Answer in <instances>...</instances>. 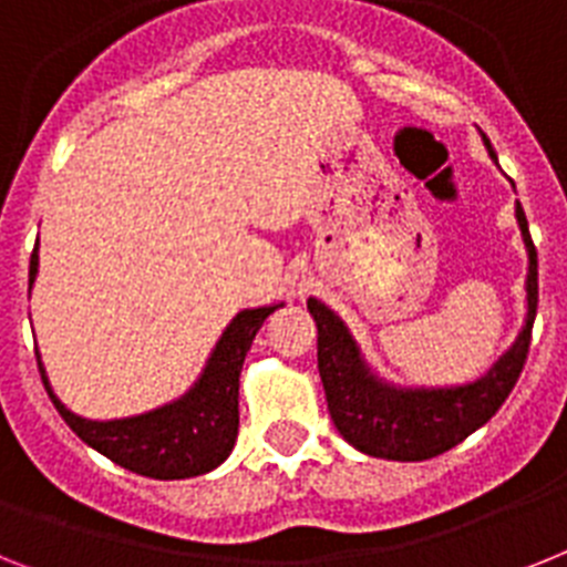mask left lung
<instances>
[{
    "instance_id": "left-lung-1",
    "label": "left lung",
    "mask_w": 567,
    "mask_h": 567,
    "mask_svg": "<svg viewBox=\"0 0 567 567\" xmlns=\"http://www.w3.org/2000/svg\"><path fill=\"white\" fill-rule=\"evenodd\" d=\"M489 161L496 152L482 135ZM516 225L527 254L525 276V326L513 346L489 365L482 378L455 386H398L372 369L360 342L334 308L320 299H308V311L317 322V369L326 389L328 412L337 432L354 450L386 461H426L458 446L464 437L482 430L507 394L516 386L539 302L536 247L530 241L527 218L516 202Z\"/></svg>"
}]
</instances>
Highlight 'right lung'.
Wrapping results in <instances>:
<instances>
[{"label":"right lung","mask_w":567,"mask_h":567,"mask_svg":"<svg viewBox=\"0 0 567 567\" xmlns=\"http://www.w3.org/2000/svg\"><path fill=\"white\" fill-rule=\"evenodd\" d=\"M37 274H40V247H33L31 254L28 297L37 282ZM282 306L285 302H274V306L245 308L236 313L213 346L193 386L175 401L141 412V415L92 421V417L71 412L51 389L42 357L37 351L42 383L49 389L56 412L78 432L80 441L97 450L100 455H106L117 467L132 470L146 478H161V482L204 475L218 464H225L236 446L241 363L261 322Z\"/></svg>","instance_id":"1"}]
</instances>
